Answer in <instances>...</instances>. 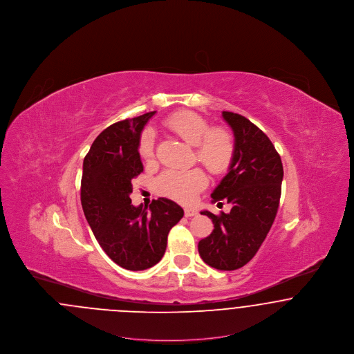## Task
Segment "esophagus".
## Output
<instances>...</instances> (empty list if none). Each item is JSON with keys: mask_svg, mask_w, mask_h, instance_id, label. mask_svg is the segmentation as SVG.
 I'll use <instances>...</instances> for the list:
<instances>
[{"mask_svg": "<svg viewBox=\"0 0 354 354\" xmlns=\"http://www.w3.org/2000/svg\"><path fill=\"white\" fill-rule=\"evenodd\" d=\"M196 215H198V209H195V208H185V218H192V216H196Z\"/></svg>", "mask_w": 354, "mask_h": 354, "instance_id": "1", "label": "esophagus"}]
</instances>
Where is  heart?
Here are the masks:
<instances>
[{"label":"heart","instance_id":"b5f03b06","mask_svg":"<svg viewBox=\"0 0 354 354\" xmlns=\"http://www.w3.org/2000/svg\"><path fill=\"white\" fill-rule=\"evenodd\" d=\"M165 127L178 135L187 145L195 147V156L214 175L227 172L235 158L234 135L227 129L212 127L209 122L194 111H179L165 120ZM155 139L151 130H146L138 145L139 155L150 160L153 156ZM207 185L201 169H167L156 179L160 194L178 202L191 203Z\"/></svg>","mask_w":354,"mask_h":354}]
</instances>
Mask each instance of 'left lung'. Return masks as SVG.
Listing matches in <instances>:
<instances>
[{
	"label": "left lung",
	"instance_id": "1",
	"mask_svg": "<svg viewBox=\"0 0 354 354\" xmlns=\"http://www.w3.org/2000/svg\"><path fill=\"white\" fill-rule=\"evenodd\" d=\"M223 119L235 136L236 151L228 174L211 194L212 202L230 203L228 214L203 211L214 223L211 235L198 244L205 264L220 270L244 267L266 240L281 196L283 163L270 138L251 120L231 111Z\"/></svg>",
	"mask_w": 354,
	"mask_h": 354
}]
</instances>
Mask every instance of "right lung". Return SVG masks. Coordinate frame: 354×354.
<instances>
[{"label": "right lung", "instance_id": "1", "mask_svg": "<svg viewBox=\"0 0 354 354\" xmlns=\"http://www.w3.org/2000/svg\"><path fill=\"white\" fill-rule=\"evenodd\" d=\"M155 111L109 126L84 159L81 203L102 250L129 270L151 268L167 247L169 230L183 218L176 203L159 198L150 208L131 204L133 179L143 165L138 151L140 133Z\"/></svg>", "mask_w": 354, "mask_h": 354}]
</instances>
